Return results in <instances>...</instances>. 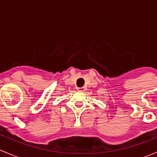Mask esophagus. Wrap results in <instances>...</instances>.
I'll return each instance as SVG.
<instances>
[{
	"mask_svg": "<svg viewBox=\"0 0 157 157\" xmlns=\"http://www.w3.org/2000/svg\"><path fill=\"white\" fill-rule=\"evenodd\" d=\"M77 90L80 92H84L86 91V87H84V86H83V87H78L77 88Z\"/></svg>",
	"mask_w": 157,
	"mask_h": 157,
	"instance_id": "34e87169",
	"label": "esophagus"
}]
</instances>
